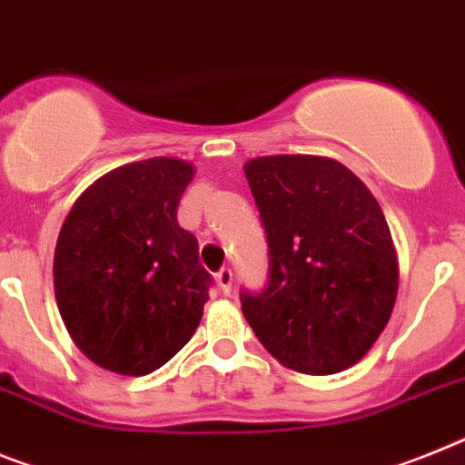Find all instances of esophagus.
<instances>
[{
    "mask_svg": "<svg viewBox=\"0 0 465 465\" xmlns=\"http://www.w3.org/2000/svg\"><path fill=\"white\" fill-rule=\"evenodd\" d=\"M216 282H218V287H221V292H223V296H230V292H232V271H230V268L218 271Z\"/></svg>",
    "mask_w": 465,
    "mask_h": 465,
    "instance_id": "1",
    "label": "esophagus"
}]
</instances>
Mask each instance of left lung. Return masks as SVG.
<instances>
[{"label": "left lung", "mask_w": 465, "mask_h": 465, "mask_svg": "<svg viewBox=\"0 0 465 465\" xmlns=\"http://www.w3.org/2000/svg\"><path fill=\"white\" fill-rule=\"evenodd\" d=\"M268 240V287L242 312L277 362L336 374L374 346L398 299V253L367 185L331 157L271 154L244 164Z\"/></svg>", "instance_id": "1"}]
</instances>
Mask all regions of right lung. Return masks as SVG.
<instances>
[{"mask_svg": "<svg viewBox=\"0 0 465 465\" xmlns=\"http://www.w3.org/2000/svg\"><path fill=\"white\" fill-rule=\"evenodd\" d=\"M194 166L153 157L113 169L79 194L54 253L55 303L74 346L98 367L145 376L194 334L212 275L178 225Z\"/></svg>", "mask_w": 465, "mask_h": 465, "instance_id": "obj_1", "label": "right lung"}]
</instances>
